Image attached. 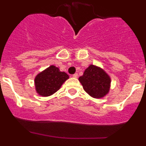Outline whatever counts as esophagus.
<instances>
[{"label":"esophagus","instance_id":"1","mask_svg":"<svg viewBox=\"0 0 146 146\" xmlns=\"http://www.w3.org/2000/svg\"><path fill=\"white\" fill-rule=\"evenodd\" d=\"M78 74L77 73H74V74L73 75V77H74V78H78Z\"/></svg>","mask_w":146,"mask_h":146}]
</instances>
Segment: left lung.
Segmentation results:
<instances>
[{"mask_svg":"<svg viewBox=\"0 0 146 146\" xmlns=\"http://www.w3.org/2000/svg\"><path fill=\"white\" fill-rule=\"evenodd\" d=\"M87 93L95 98H103L110 90V78L102 69L90 65L79 78Z\"/></svg>","mask_w":146,"mask_h":146,"instance_id":"left-lung-1","label":"left lung"}]
</instances>
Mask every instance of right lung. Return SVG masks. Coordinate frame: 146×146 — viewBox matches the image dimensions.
<instances>
[{
	"mask_svg": "<svg viewBox=\"0 0 146 146\" xmlns=\"http://www.w3.org/2000/svg\"><path fill=\"white\" fill-rule=\"evenodd\" d=\"M69 78L65 72H61L59 68L51 66L39 73L35 80L36 90L43 97L51 95L60 89L62 84Z\"/></svg>",
	"mask_w": 146,
	"mask_h": 146,
	"instance_id": "add662e5",
	"label": "right lung"
}]
</instances>
